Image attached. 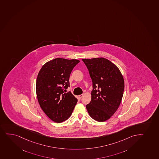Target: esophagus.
Returning a JSON list of instances; mask_svg holds the SVG:
<instances>
[{"instance_id":"esophagus-1","label":"esophagus","mask_w":159,"mask_h":159,"mask_svg":"<svg viewBox=\"0 0 159 159\" xmlns=\"http://www.w3.org/2000/svg\"><path fill=\"white\" fill-rule=\"evenodd\" d=\"M82 96H83V95H79V96H78L79 98H82Z\"/></svg>"}]
</instances>
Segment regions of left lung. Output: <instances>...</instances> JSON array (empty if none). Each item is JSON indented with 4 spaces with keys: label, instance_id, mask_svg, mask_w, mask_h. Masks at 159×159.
I'll use <instances>...</instances> for the list:
<instances>
[{
    "label": "left lung",
    "instance_id": "left-lung-1",
    "mask_svg": "<svg viewBox=\"0 0 159 159\" xmlns=\"http://www.w3.org/2000/svg\"><path fill=\"white\" fill-rule=\"evenodd\" d=\"M93 82L91 100L86 105L90 116L102 122L109 119L120 106L124 80L116 65L104 57L83 59Z\"/></svg>",
    "mask_w": 159,
    "mask_h": 159
}]
</instances>
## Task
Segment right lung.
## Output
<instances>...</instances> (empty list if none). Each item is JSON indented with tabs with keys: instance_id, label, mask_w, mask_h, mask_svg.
Returning <instances> with one entry per match:
<instances>
[{
	"instance_id": "right-lung-1",
	"label": "right lung",
	"mask_w": 159,
	"mask_h": 159,
	"mask_svg": "<svg viewBox=\"0 0 159 159\" xmlns=\"http://www.w3.org/2000/svg\"><path fill=\"white\" fill-rule=\"evenodd\" d=\"M79 62L57 57L45 63L38 73L36 83L38 102L45 114L56 123L68 119L77 104V98L71 93H64V91L70 86L72 70Z\"/></svg>"
}]
</instances>
